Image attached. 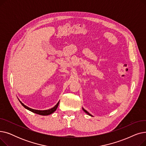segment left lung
Segmentation results:
<instances>
[{
	"mask_svg": "<svg viewBox=\"0 0 146 146\" xmlns=\"http://www.w3.org/2000/svg\"><path fill=\"white\" fill-rule=\"evenodd\" d=\"M82 109H83V110L84 111H85V112H86L87 114H88L89 115H90V116H91V117H92V115H91L90 113H89V112H88L86 110H85V109H83V108H82Z\"/></svg>",
	"mask_w": 146,
	"mask_h": 146,
	"instance_id": "1",
	"label": "left lung"
}]
</instances>
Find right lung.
<instances>
[{
  "instance_id": "1",
  "label": "right lung",
  "mask_w": 146,
  "mask_h": 146,
  "mask_svg": "<svg viewBox=\"0 0 146 146\" xmlns=\"http://www.w3.org/2000/svg\"><path fill=\"white\" fill-rule=\"evenodd\" d=\"M20 103L21 104V105L24 107L25 108H26L27 110L31 111L34 113H35L36 114H39V115H50L51 113H52L56 111L57 107L58 106V104H59V102L60 101H58V102L53 107V108H51V109H49V110H34V109H32V108H29V107H28L27 106L25 105L24 104H23L21 101H20Z\"/></svg>"
}]
</instances>
